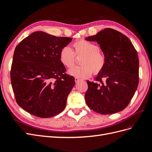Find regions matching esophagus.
Instances as JSON below:
<instances>
[{"label":"esophagus","instance_id":"esophagus-1","mask_svg":"<svg viewBox=\"0 0 152 152\" xmlns=\"http://www.w3.org/2000/svg\"><path fill=\"white\" fill-rule=\"evenodd\" d=\"M80 79H79V78H77V77L75 78V82H79L80 81Z\"/></svg>","mask_w":152,"mask_h":152}]
</instances>
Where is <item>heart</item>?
<instances>
[{
    "label": "heart",
    "instance_id": "b5f03b06",
    "mask_svg": "<svg viewBox=\"0 0 152 152\" xmlns=\"http://www.w3.org/2000/svg\"><path fill=\"white\" fill-rule=\"evenodd\" d=\"M73 50L68 46L63 47L59 52V59L63 65L72 67L75 63V56L80 58V66H74L68 70L70 75L84 79L102 71L105 63L104 54L99 49L96 44L86 40H80L73 44Z\"/></svg>",
    "mask_w": 152,
    "mask_h": 152
}]
</instances>
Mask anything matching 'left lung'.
<instances>
[{
	"mask_svg": "<svg viewBox=\"0 0 152 152\" xmlns=\"http://www.w3.org/2000/svg\"><path fill=\"white\" fill-rule=\"evenodd\" d=\"M86 40L97 42L106 57L105 65L95 81H87L86 102L100 114L121 112L130 103L138 86L136 50L125 35L112 28H105Z\"/></svg>",
	"mask_w": 152,
	"mask_h": 152,
	"instance_id": "left-lung-1",
	"label": "left lung"
}]
</instances>
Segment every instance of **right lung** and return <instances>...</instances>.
I'll return each mask as SVG.
<instances>
[{
	"label": "right lung",
	"mask_w": 152,
	"mask_h": 152,
	"mask_svg": "<svg viewBox=\"0 0 152 152\" xmlns=\"http://www.w3.org/2000/svg\"><path fill=\"white\" fill-rule=\"evenodd\" d=\"M72 40L35 31L16 47L11 81L18 104L27 112L49 118L65 109L75 82L65 73L59 52Z\"/></svg>",
	"instance_id": "obj_1"
}]
</instances>
